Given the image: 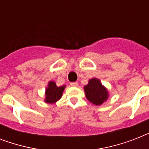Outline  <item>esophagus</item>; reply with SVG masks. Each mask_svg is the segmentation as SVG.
<instances>
[{
	"mask_svg": "<svg viewBox=\"0 0 149 149\" xmlns=\"http://www.w3.org/2000/svg\"><path fill=\"white\" fill-rule=\"evenodd\" d=\"M70 86H78V83H77V82H72V83H70Z\"/></svg>",
	"mask_w": 149,
	"mask_h": 149,
	"instance_id": "obj_1",
	"label": "esophagus"
}]
</instances>
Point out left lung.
Instances as JSON below:
<instances>
[{"mask_svg": "<svg viewBox=\"0 0 149 149\" xmlns=\"http://www.w3.org/2000/svg\"><path fill=\"white\" fill-rule=\"evenodd\" d=\"M86 97L89 101L95 105H100L107 99V91L100 84L99 79H93L89 81V84L84 86Z\"/></svg>", "mask_w": 149, "mask_h": 149, "instance_id": "1", "label": "left lung"}]
</instances>
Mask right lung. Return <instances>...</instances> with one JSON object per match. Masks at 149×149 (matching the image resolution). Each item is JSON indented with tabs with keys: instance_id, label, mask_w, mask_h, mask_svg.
Returning <instances> with one entry per match:
<instances>
[{
	"instance_id": "right-lung-1",
	"label": "right lung",
	"mask_w": 149,
	"mask_h": 149,
	"mask_svg": "<svg viewBox=\"0 0 149 149\" xmlns=\"http://www.w3.org/2000/svg\"><path fill=\"white\" fill-rule=\"evenodd\" d=\"M65 86H56L54 82H49V86L45 91V100L46 103H55L60 99L64 91Z\"/></svg>"
}]
</instances>
